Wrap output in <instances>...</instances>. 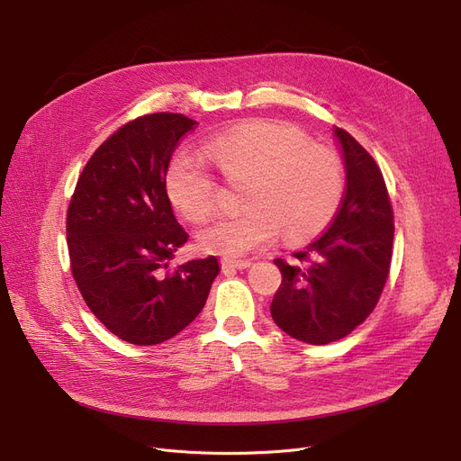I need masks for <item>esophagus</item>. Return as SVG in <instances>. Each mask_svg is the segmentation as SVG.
Here are the masks:
<instances>
[{
	"instance_id": "esophagus-1",
	"label": "esophagus",
	"mask_w": 461,
	"mask_h": 461,
	"mask_svg": "<svg viewBox=\"0 0 461 461\" xmlns=\"http://www.w3.org/2000/svg\"><path fill=\"white\" fill-rule=\"evenodd\" d=\"M250 263H252L250 259H228V258L221 259V265H222L224 271H230V269H247Z\"/></svg>"
}]
</instances>
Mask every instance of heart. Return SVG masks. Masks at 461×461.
Returning a JSON list of instances; mask_svg holds the SVG:
<instances>
[{"label": "heart", "instance_id": "obj_1", "mask_svg": "<svg viewBox=\"0 0 461 461\" xmlns=\"http://www.w3.org/2000/svg\"><path fill=\"white\" fill-rule=\"evenodd\" d=\"M200 157L239 188L245 211L218 216L198 233L203 252L240 256L285 239H303L329 222L342 198L338 157L295 127L252 121L205 141ZM167 196L192 222L218 203V183L201 158L179 155L166 176Z\"/></svg>", "mask_w": 461, "mask_h": 461}]
</instances>
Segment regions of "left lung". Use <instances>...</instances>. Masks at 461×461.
Instances as JSON below:
<instances>
[{"label":"left lung","instance_id":"1","mask_svg":"<svg viewBox=\"0 0 461 461\" xmlns=\"http://www.w3.org/2000/svg\"><path fill=\"white\" fill-rule=\"evenodd\" d=\"M346 162V190L329 228L294 259L276 258L282 284L271 303L275 323L301 342L340 340L365 321L389 280L394 212L374 157L334 129Z\"/></svg>","mask_w":461,"mask_h":461}]
</instances>
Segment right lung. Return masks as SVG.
Returning <instances> with one entry per match:
<instances>
[{
	"label": "right lung",
	"mask_w": 461,
	"mask_h": 461,
	"mask_svg": "<svg viewBox=\"0 0 461 461\" xmlns=\"http://www.w3.org/2000/svg\"><path fill=\"white\" fill-rule=\"evenodd\" d=\"M196 125L157 112L119 127L87 160L67 209L72 278L93 316L134 346L162 344L196 320L221 271L214 256L169 267L188 235L166 174Z\"/></svg>",
	"instance_id": "1"
}]
</instances>
